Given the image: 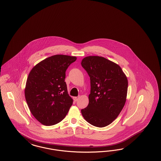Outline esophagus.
<instances>
[{
  "mask_svg": "<svg viewBox=\"0 0 161 161\" xmlns=\"http://www.w3.org/2000/svg\"><path fill=\"white\" fill-rule=\"evenodd\" d=\"M73 99L74 102H77L78 99H79V97H74Z\"/></svg>",
  "mask_w": 161,
  "mask_h": 161,
  "instance_id": "esophagus-1",
  "label": "esophagus"
}]
</instances>
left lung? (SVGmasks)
Masks as SVG:
<instances>
[{"instance_id":"left-lung-1","label":"left lung","mask_w":161,"mask_h":161,"mask_svg":"<svg viewBox=\"0 0 161 161\" xmlns=\"http://www.w3.org/2000/svg\"><path fill=\"white\" fill-rule=\"evenodd\" d=\"M81 65L90 77L91 86L89 103L81 109L82 115L94 126H106L117 118L125 106L126 76L119 65L102 57H87Z\"/></svg>"}]
</instances>
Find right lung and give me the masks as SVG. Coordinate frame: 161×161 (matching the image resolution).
I'll use <instances>...</instances> for the list:
<instances>
[{
    "instance_id": "add662e5",
    "label": "right lung",
    "mask_w": 161,
    "mask_h": 161,
    "mask_svg": "<svg viewBox=\"0 0 161 161\" xmlns=\"http://www.w3.org/2000/svg\"><path fill=\"white\" fill-rule=\"evenodd\" d=\"M75 57L55 55L36 64L29 73L25 96L32 115L45 126L63 120L73 100L68 95L65 72Z\"/></svg>"
}]
</instances>
